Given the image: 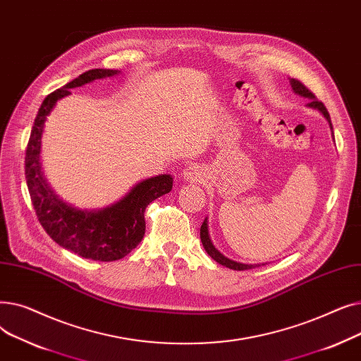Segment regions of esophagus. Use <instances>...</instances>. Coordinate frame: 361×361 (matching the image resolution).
I'll return each mask as SVG.
<instances>
[{
	"mask_svg": "<svg viewBox=\"0 0 361 361\" xmlns=\"http://www.w3.org/2000/svg\"><path fill=\"white\" fill-rule=\"evenodd\" d=\"M195 171H196V169H193V168H187V169H185V177H187V178H190V180H193V178L196 177V173H195Z\"/></svg>",
	"mask_w": 361,
	"mask_h": 361,
	"instance_id": "34e87169",
	"label": "esophagus"
}]
</instances>
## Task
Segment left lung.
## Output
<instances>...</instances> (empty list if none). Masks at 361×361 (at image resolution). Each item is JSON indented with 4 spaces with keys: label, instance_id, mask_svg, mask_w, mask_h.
<instances>
[{
    "label": "left lung",
    "instance_id": "left-lung-1",
    "mask_svg": "<svg viewBox=\"0 0 361 361\" xmlns=\"http://www.w3.org/2000/svg\"><path fill=\"white\" fill-rule=\"evenodd\" d=\"M291 86H293V89H294L295 93L301 94V97H305V98H309L310 102H309L307 105L312 106V108H317V109L328 118V121H329V124H331V117H329V112H328L326 106H325L324 104H322L320 101L316 99L314 93H313L305 83H301V82L297 80V79H291ZM331 128H332V124H331ZM206 222H207V221L204 219V222H203L202 226H200V240H202V243H203L204 250L207 252V255H209L214 260H216L218 263L224 264V267L230 268V269H234V271H245V269H253V268H256V267H260V264H244V263H238V262L230 260V259H226L225 256H222V255L214 247V244L211 243L209 234H207V224H206Z\"/></svg>",
    "mask_w": 361,
    "mask_h": 361
}]
</instances>
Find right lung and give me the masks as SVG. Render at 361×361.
Segmentation results:
<instances>
[{"label":"right lung","mask_w":361,"mask_h":361,"mask_svg":"<svg viewBox=\"0 0 361 361\" xmlns=\"http://www.w3.org/2000/svg\"><path fill=\"white\" fill-rule=\"evenodd\" d=\"M117 73V70L93 68L49 93L36 114L25 157V176L30 200L37 221L47 234L61 247L85 259L101 262L123 259L136 249L145 235L146 206L171 192L173 178L162 174L145 180L133 187L120 202L102 211H78L63 203L49 190L41 173L39 152L44 123L56 101L70 94L71 87Z\"/></svg>","instance_id":"obj_1"}]
</instances>
